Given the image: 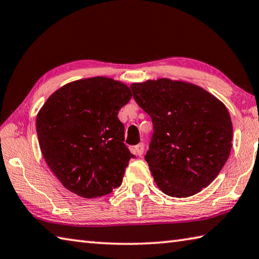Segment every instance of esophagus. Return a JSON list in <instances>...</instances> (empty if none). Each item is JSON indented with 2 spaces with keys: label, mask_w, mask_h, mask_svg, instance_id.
<instances>
[{
  "label": "esophagus",
  "mask_w": 259,
  "mask_h": 259,
  "mask_svg": "<svg viewBox=\"0 0 259 259\" xmlns=\"http://www.w3.org/2000/svg\"><path fill=\"white\" fill-rule=\"evenodd\" d=\"M144 150H145V147H144L143 143H140L137 146H135V152L138 155V156H142V155L144 154Z\"/></svg>",
  "instance_id": "obj_1"
}]
</instances>
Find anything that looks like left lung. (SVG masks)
<instances>
[{
    "label": "left lung",
    "instance_id": "8db88e82",
    "mask_svg": "<svg viewBox=\"0 0 259 259\" xmlns=\"http://www.w3.org/2000/svg\"><path fill=\"white\" fill-rule=\"evenodd\" d=\"M153 121L145 155L164 194L185 198L219 176L231 152L232 122L222 102L194 83L162 78L130 86Z\"/></svg>",
    "mask_w": 259,
    "mask_h": 259
}]
</instances>
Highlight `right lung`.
Masks as SVG:
<instances>
[{
  "label": "right lung",
  "instance_id": "obj_1",
  "mask_svg": "<svg viewBox=\"0 0 259 259\" xmlns=\"http://www.w3.org/2000/svg\"><path fill=\"white\" fill-rule=\"evenodd\" d=\"M131 96L126 84L111 78L81 79L52 94L37 114L41 154L73 194L96 198L121 186L135 155L123 143L117 113Z\"/></svg>",
  "mask_w": 259,
  "mask_h": 259
}]
</instances>
